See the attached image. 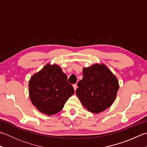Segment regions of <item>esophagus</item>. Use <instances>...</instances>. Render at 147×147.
<instances>
[{
    "instance_id": "1",
    "label": "esophagus",
    "mask_w": 147,
    "mask_h": 147,
    "mask_svg": "<svg viewBox=\"0 0 147 147\" xmlns=\"http://www.w3.org/2000/svg\"><path fill=\"white\" fill-rule=\"evenodd\" d=\"M73 87H74V90H76L77 89V88H78L77 83H76V84H74V85H73Z\"/></svg>"
}]
</instances>
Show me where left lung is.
Listing matches in <instances>:
<instances>
[{
    "mask_svg": "<svg viewBox=\"0 0 147 147\" xmlns=\"http://www.w3.org/2000/svg\"><path fill=\"white\" fill-rule=\"evenodd\" d=\"M76 95L84 107L98 114L112 104L119 90L118 81L105 65L94 64L83 70Z\"/></svg>",
    "mask_w": 147,
    "mask_h": 147,
    "instance_id": "obj_1",
    "label": "left lung"
}]
</instances>
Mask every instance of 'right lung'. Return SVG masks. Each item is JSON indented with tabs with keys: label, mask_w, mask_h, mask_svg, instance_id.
I'll use <instances>...</instances> for the list:
<instances>
[{
	"label": "right lung",
	"mask_w": 147,
	"mask_h": 147,
	"mask_svg": "<svg viewBox=\"0 0 147 147\" xmlns=\"http://www.w3.org/2000/svg\"><path fill=\"white\" fill-rule=\"evenodd\" d=\"M74 93L66 74L57 65H46L29 82L31 101L38 111L47 115L61 111Z\"/></svg>",
	"instance_id": "obj_1"
}]
</instances>
